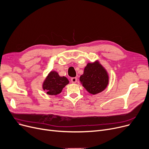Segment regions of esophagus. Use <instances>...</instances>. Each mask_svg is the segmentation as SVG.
Masks as SVG:
<instances>
[{"label": "esophagus", "instance_id": "obj_1", "mask_svg": "<svg viewBox=\"0 0 149 149\" xmlns=\"http://www.w3.org/2000/svg\"><path fill=\"white\" fill-rule=\"evenodd\" d=\"M71 81H72V83L77 82V77H72V78H71Z\"/></svg>", "mask_w": 149, "mask_h": 149}]
</instances>
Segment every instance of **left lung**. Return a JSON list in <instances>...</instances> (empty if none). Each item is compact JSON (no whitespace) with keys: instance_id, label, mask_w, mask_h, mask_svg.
<instances>
[{"instance_id":"obj_1","label":"left lung","mask_w":149,"mask_h":149,"mask_svg":"<svg viewBox=\"0 0 149 149\" xmlns=\"http://www.w3.org/2000/svg\"><path fill=\"white\" fill-rule=\"evenodd\" d=\"M80 82L89 93L96 95L107 88L109 82L107 71L98 60L88 62L80 76Z\"/></svg>"}]
</instances>
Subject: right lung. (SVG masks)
<instances>
[{"instance_id": "right-lung-1", "label": "right lung", "mask_w": 149, "mask_h": 149, "mask_svg": "<svg viewBox=\"0 0 149 149\" xmlns=\"http://www.w3.org/2000/svg\"><path fill=\"white\" fill-rule=\"evenodd\" d=\"M68 84L69 81L65 76H60L57 72L52 70L42 83V89L47 95H57L61 93L63 88Z\"/></svg>"}]
</instances>
